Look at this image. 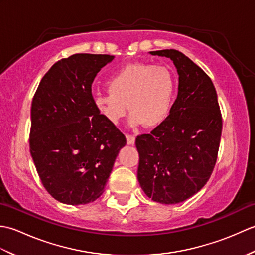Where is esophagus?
Returning <instances> with one entry per match:
<instances>
[{
  "label": "esophagus",
  "instance_id": "34e87169",
  "mask_svg": "<svg viewBox=\"0 0 255 255\" xmlns=\"http://www.w3.org/2000/svg\"><path fill=\"white\" fill-rule=\"evenodd\" d=\"M126 139H127V143L128 144H133L134 140H136V137L132 136V134H126Z\"/></svg>",
  "mask_w": 255,
  "mask_h": 255
}]
</instances>
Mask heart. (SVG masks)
I'll return each mask as SVG.
<instances>
[{"mask_svg": "<svg viewBox=\"0 0 255 255\" xmlns=\"http://www.w3.org/2000/svg\"><path fill=\"white\" fill-rule=\"evenodd\" d=\"M107 86V92L94 96V105L111 124L119 123L128 108L132 126L153 128L163 124L172 111L175 79L161 64H127L108 79Z\"/></svg>", "mask_w": 255, "mask_h": 255, "instance_id": "1", "label": "heart"}]
</instances>
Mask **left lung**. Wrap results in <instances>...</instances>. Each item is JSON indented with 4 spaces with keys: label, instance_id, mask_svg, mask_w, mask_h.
Here are the masks:
<instances>
[{
    "label": "left lung",
    "instance_id": "8db88e82",
    "mask_svg": "<svg viewBox=\"0 0 255 255\" xmlns=\"http://www.w3.org/2000/svg\"><path fill=\"white\" fill-rule=\"evenodd\" d=\"M170 58L178 73L177 97L166 121L136 138L138 181L149 198L172 205L208 182L217 161L223 117L213 81L175 49L151 51Z\"/></svg>",
    "mask_w": 255,
    "mask_h": 255
}]
</instances>
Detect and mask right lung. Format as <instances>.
<instances>
[{"mask_svg": "<svg viewBox=\"0 0 255 255\" xmlns=\"http://www.w3.org/2000/svg\"><path fill=\"white\" fill-rule=\"evenodd\" d=\"M114 59L75 53L49 69L31 103L30 154L42 185L69 205L94 202L104 192L126 137L94 105L92 83Z\"/></svg>", "mask_w": 255, "mask_h": 255, "instance_id": "right-lung-1", "label": "right lung"}]
</instances>
